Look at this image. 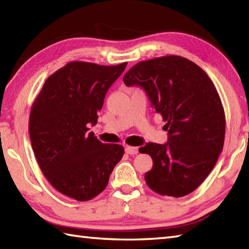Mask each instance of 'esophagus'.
<instances>
[{
	"mask_svg": "<svg viewBox=\"0 0 249 249\" xmlns=\"http://www.w3.org/2000/svg\"><path fill=\"white\" fill-rule=\"evenodd\" d=\"M125 152L127 154H137L138 153V148L136 147H129V145H127V147H125Z\"/></svg>",
	"mask_w": 249,
	"mask_h": 249,
	"instance_id": "34e87169",
	"label": "esophagus"
}]
</instances>
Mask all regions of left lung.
<instances>
[{
  "label": "left lung",
  "instance_id": "left-lung-1",
  "mask_svg": "<svg viewBox=\"0 0 249 249\" xmlns=\"http://www.w3.org/2000/svg\"><path fill=\"white\" fill-rule=\"evenodd\" d=\"M123 81L145 91L168 130L167 143L139 149L153 160L145 182L160 196H188L212 172L225 142V110L215 85L196 63L174 55L138 62Z\"/></svg>",
  "mask_w": 249,
  "mask_h": 249
}]
</instances>
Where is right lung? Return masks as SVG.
I'll return each mask as SVG.
<instances>
[{
	"label": "right lung",
	"instance_id": "obj_1",
	"mask_svg": "<svg viewBox=\"0 0 249 249\" xmlns=\"http://www.w3.org/2000/svg\"><path fill=\"white\" fill-rule=\"evenodd\" d=\"M126 66L67 63L48 76L32 105L29 135L38 166L57 191L76 201L104 191L123 158L122 145L102 143L89 125L97 124L107 91Z\"/></svg>",
	"mask_w": 249,
	"mask_h": 249
}]
</instances>
